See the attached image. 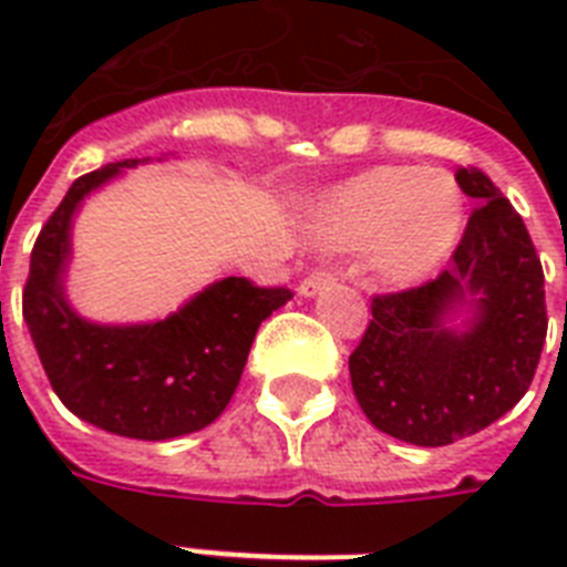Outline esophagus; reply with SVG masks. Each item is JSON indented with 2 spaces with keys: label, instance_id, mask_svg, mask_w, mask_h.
Returning <instances> with one entry per match:
<instances>
[{
  "label": "esophagus",
  "instance_id": "esophagus-1",
  "mask_svg": "<svg viewBox=\"0 0 567 567\" xmlns=\"http://www.w3.org/2000/svg\"><path fill=\"white\" fill-rule=\"evenodd\" d=\"M332 282H336V274H332V270H315V274H309L302 279L297 291H300V297H315V293H320Z\"/></svg>",
  "mask_w": 567,
  "mask_h": 567
}]
</instances>
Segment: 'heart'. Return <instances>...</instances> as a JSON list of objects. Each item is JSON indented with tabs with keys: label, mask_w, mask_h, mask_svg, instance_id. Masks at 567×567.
<instances>
[{
	"label": "heart",
	"mask_w": 567,
	"mask_h": 567,
	"mask_svg": "<svg viewBox=\"0 0 567 567\" xmlns=\"http://www.w3.org/2000/svg\"><path fill=\"white\" fill-rule=\"evenodd\" d=\"M465 196L444 171L377 167L332 190L315 208L309 235L327 249L373 244V267L391 285L435 274L456 249Z\"/></svg>",
	"instance_id": "heart-1"
}]
</instances>
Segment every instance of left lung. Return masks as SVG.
<instances>
[{"mask_svg":"<svg viewBox=\"0 0 567 567\" xmlns=\"http://www.w3.org/2000/svg\"><path fill=\"white\" fill-rule=\"evenodd\" d=\"M456 182L476 208L450 267L421 288L373 297L350 355L368 421L417 447L453 444L509 412L547 338L545 274L520 214L483 171L458 167Z\"/></svg>","mask_w":567,"mask_h":567,"instance_id":"obj_1","label":"left lung"}]
</instances>
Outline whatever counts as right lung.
<instances>
[{
  "label": "right lung",
  "mask_w": 567,
  "mask_h": 567,
  "mask_svg": "<svg viewBox=\"0 0 567 567\" xmlns=\"http://www.w3.org/2000/svg\"><path fill=\"white\" fill-rule=\"evenodd\" d=\"M137 164L141 158L105 164L66 190L31 249L22 318L49 385L75 417L126 439L167 441L220 417L261 320L291 300V291L226 276L153 323L82 318L64 291L73 217L84 196Z\"/></svg>",
  "instance_id": "add662e5"
}]
</instances>
